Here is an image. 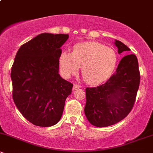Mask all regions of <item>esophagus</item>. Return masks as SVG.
Here are the masks:
<instances>
[{"mask_svg":"<svg viewBox=\"0 0 153 153\" xmlns=\"http://www.w3.org/2000/svg\"><path fill=\"white\" fill-rule=\"evenodd\" d=\"M80 88V85H78V84H74V85H73V91L77 90V89Z\"/></svg>","mask_w":153,"mask_h":153,"instance_id":"1","label":"esophagus"}]
</instances>
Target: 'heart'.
Returning a JSON list of instances; mask_svg holds the SVG:
<instances>
[{
	"instance_id": "obj_1",
	"label": "heart",
	"mask_w": 153,
	"mask_h": 153,
	"mask_svg": "<svg viewBox=\"0 0 153 153\" xmlns=\"http://www.w3.org/2000/svg\"><path fill=\"white\" fill-rule=\"evenodd\" d=\"M59 68L66 78L78 71L84 80L91 85L99 84L111 75L117 62V54L113 49L96 42L75 45L72 52L63 51L59 56Z\"/></svg>"
}]
</instances>
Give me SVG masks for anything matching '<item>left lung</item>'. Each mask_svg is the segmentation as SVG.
<instances>
[{
  "label": "left lung",
  "instance_id": "left-lung-1",
  "mask_svg": "<svg viewBox=\"0 0 153 153\" xmlns=\"http://www.w3.org/2000/svg\"><path fill=\"white\" fill-rule=\"evenodd\" d=\"M118 53L129 51L122 42L115 40ZM140 75L137 58L128 54L121 59L114 74L104 84L86 88L85 114L92 125L108 127L122 121L132 109L137 96Z\"/></svg>",
  "mask_w": 153,
  "mask_h": 153
}]
</instances>
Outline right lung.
Listing matches in <instances>:
<instances>
[{
	"mask_svg": "<svg viewBox=\"0 0 153 153\" xmlns=\"http://www.w3.org/2000/svg\"><path fill=\"white\" fill-rule=\"evenodd\" d=\"M68 34L43 33L21 46L11 68L13 99L19 111L39 127L60 120L73 84L59 74L60 47Z\"/></svg>",
	"mask_w": 153,
	"mask_h": 153,
	"instance_id": "add662e5",
	"label": "right lung"
}]
</instances>
